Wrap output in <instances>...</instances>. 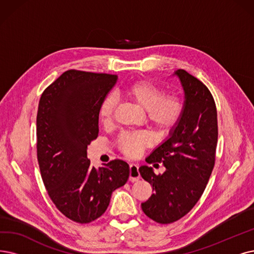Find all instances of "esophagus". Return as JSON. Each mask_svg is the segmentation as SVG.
I'll return each mask as SVG.
<instances>
[{
    "label": "esophagus",
    "instance_id": "1",
    "mask_svg": "<svg viewBox=\"0 0 254 254\" xmlns=\"http://www.w3.org/2000/svg\"><path fill=\"white\" fill-rule=\"evenodd\" d=\"M130 169V175H129V180L131 182H135L140 178L139 172H138V165L137 164H130L129 166Z\"/></svg>",
    "mask_w": 254,
    "mask_h": 254
}]
</instances>
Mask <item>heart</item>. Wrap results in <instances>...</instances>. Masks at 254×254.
<instances>
[{
  "instance_id": "1",
  "label": "heart",
  "mask_w": 254,
  "mask_h": 254,
  "mask_svg": "<svg viewBox=\"0 0 254 254\" xmlns=\"http://www.w3.org/2000/svg\"><path fill=\"white\" fill-rule=\"evenodd\" d=\"M118 95L133 101L145 110L146 119L158 132H168L173 129L184 114L185 103L175 95L164 96V90L150 81H137L118 90ZM116 100L113 96L103 99L99 107V119L103 124H109L114 116ZM151 143L147 132L123 133L119 138V146L124 154L136 157L141 150Z\"/></svg>"
}]
</instances>
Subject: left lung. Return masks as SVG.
<instances>
[{
    "label": "left lung",
    "mask_w": 254,
    "mask_h": 254,
    "mask_svg": "<svg viewBox=\"0 0 254 254\" xmlns=\"http://www.w3.org/2000/svg\"><path fill=\"white\" fill-rule=\"evenodd\" d=\"M173 76L185 93L184 114L146 158L148 164L162 162L166 171L156 175L151 167L138 169L154 190L141 209L160 224L181 219L195 206L214 169L218 141L217 108L208 88L185 69L175 70Z\"/></svg>",
    "instance_id": "obj_1"
}]
</instances>
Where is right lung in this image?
<instances>
[{
  "instance_id": "obj_1",
  "label": "right lung",
  "mask_w": 254,
  "mask_h": 254,
  "mask_svg": "<svg viewBox=\"0 0 254 254\" xmlns=\"http://www.w3.org/2000/svg\"><path fill=\"white\" fill-rule=\"evenodd\" d=\"M117 81V75L69 69L39 100L37 159L44 185L56 207L81 224L102 216L113 191L129 178L124 160L96 169L87 159V146L99 133L100 104Z\"/></svg>"
}]
</instances>
